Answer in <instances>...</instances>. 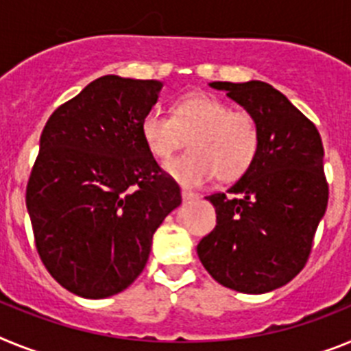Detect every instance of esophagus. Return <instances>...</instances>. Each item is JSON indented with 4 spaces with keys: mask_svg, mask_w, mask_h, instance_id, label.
I'll use <instances>...</instances> for the list:
<instances>
[{
    "mask_svg": "<svg viewBox=\"0 0 351 351\" xmlns=\"http://www.w3.org/2000/svg\"><path fill=\"white\" fill-rule=\"evenodd\" d=\"M182 197H184V201H193V199H197V194L193 193V191H187V189H182Z\"/></svg>",
    "mask_w": 351,
    "mask_h": 351,
    "instance_id": "34e87169",
    "label": "esophagus"
}]
</instances>
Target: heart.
<instances>
[{"label":"heart","instance_id":"heart-1","mask_svg":"<svg viewBox=\"0 0 351 351\" xmlns=\"http://www.w3.org/2000/svg\"><path fill=\"white\" fill-rule=\"evenodd\" d=\"M141 134L146 148L160 160L191 139L193 154L166 164L167 175L185 187L205 184L215 173L222 182L240 178L254 162L261 141L260 125L249 109H233L205 91L180 97L173 117L150 109L143 117Z\"/></svg>","mask_w":351,"mask_h":351}]
</instances>
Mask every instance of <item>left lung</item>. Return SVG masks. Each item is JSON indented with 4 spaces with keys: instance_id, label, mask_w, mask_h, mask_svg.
I'll list each match as a JSON object with an SVG mask.
<instances>
[{
    "instance_id": "left-lung-1",
    "label": "left lung",
    "mask_w": 351,
    "mask_h": 351,
    "mask_svg": "<svg viewBox=\"0 0 351 351\" xmlns=\"http://www.w3.org/2000/svg\"><path fill=\"white\" fill-rule=\"evenodd\" d=\"M252 112L261 132L254 162L226 193L206 199L217 224L197 243L206 272L226 288L265 293L286 285L309 260L328 203L316 125L261 81L210 84Z\"/></svg>"
}]
</instances>
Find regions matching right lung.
<instances>
[{"mask_svg":"<svg viewBox=\"0 0 351 351\" xmlns=\"http://www.w3.org/2000/svg\"><path fill=\"white\" fill-rule=\"evenodd\" d=\"M162 84L104 75L49 117L26 185L35 247L70 293L106 298L143 272L154 233L182 203L141 121Z\"/></svg>","mask_w":351,"mask_h":351,"instance_id":"1","label":"right lung"}]
</instances>
